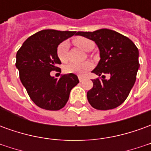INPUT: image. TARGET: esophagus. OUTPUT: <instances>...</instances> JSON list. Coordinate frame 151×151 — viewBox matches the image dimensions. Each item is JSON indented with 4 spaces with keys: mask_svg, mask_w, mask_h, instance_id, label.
I'll list each match as a JSON object with an SVG mask.
<instances>
[{
    "mask_svg": "<svg viewBox=\"0 0 151 151\" xmlns=\"http://www.w3.org/2000/svg\"><path fill=\"white\" fill-rule=\"evenodd\" d=\"M78 79H79V82H82L83 80H84V78H83V77H82V76H78Z\"/></svg>",
    "mask_w": 151,
    "mask_h": 151,
    "instance_id": "1",
    "label": "esophagus"
}]
</instances>
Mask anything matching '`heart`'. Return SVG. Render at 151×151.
I'll list each match as a JSON object with an SVG mask.
<instances>
[{"instance_id": "heart-1", "label": "heart", "mask_w": 151, "mask_h": 151, "mask_svg": "<svg viewBox=\"0 0 151 151\" xmlns=\"http://www.w3.org/2000/svg\"><path fill=\"white\" fill-rule=\"evenodd\" d=\"M73 43L76 46L81 48L83 51L89 52L95 46L91 40L84 37H78L73 40ZM69 47V43L67 41H63L56 48V55L60 61L65 62L66 60V55ZM92 63L86 61L82 63H70L65 66V72L68 73H75L78 75L82 76L86 74L92 68Z\"/></svg>"}]
</instances>
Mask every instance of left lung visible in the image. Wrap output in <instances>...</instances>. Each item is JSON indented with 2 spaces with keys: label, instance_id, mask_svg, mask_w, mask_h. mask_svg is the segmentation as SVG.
I'll return each mask as SVG.
<instances>
[{
  "label": "left lung",
  "instance_id": "obj_1",
  "mask_svg": "<svg viewBox=\"0 0 151 151\" xmlns=\"http://www.w3.org/2000/svg\"><path fill=\"white\" fill-rule=\"evenodd\" d=\"M76 35L93 40L99 50L100 60L92 73L102 79L92 80L93 87L86 94L90 104L98 110L117 108L126 99L136 81L140 66L137 47L128 37L106 28L78 31ZM106 73L108 79H105Z\"/></svg>",
  "mask_w": 151,
  "mask_h": 151
}]
</instances>
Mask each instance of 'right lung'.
Here are the masks:
<instances>
[{
	"label": "right lung",
	"mask_w": 151,
	"mask_h": 151,
	"mask_svg": "<svg viewBox=\"0 0 151 151\" xmlns=\"http://www.w3.org/2000/svg\"><path fill=\"white\" fill-rule=\"evenodd\" d=\"M76 31L43 30L28 38L16 55V68L28 95L38 107L57 111L65 107L70 91L79 80L69 73L57 79L50 72L59 69L61 64L56 48L64 40L76 35Z\"/></svg>",
	"instance_id": "1"
}]
</instances>
